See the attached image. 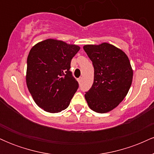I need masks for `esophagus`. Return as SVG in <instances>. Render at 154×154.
<instances>
[{
  "label": "esophagus",
  "mask_w": 154,
  "mask_h": 154,
  "mask_svg": "<svg viewBox=\"0 0 154 154\" xmlns=\"http://www.w3.org/2000/svg\"><path fill=\"white\" fill-rule=\"evenodd\" d=\"M77 80H78V82L79 83V84H80V83L82 82V77H79V78L77 79Z\"/></svg>",
  "instance_id": "obj_1"
}]
</instances>
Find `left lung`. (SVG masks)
<instances>
[{"instance_id": "1", "label": "left lung", "mask_w": 154, "mask_h": 154, "mask_svg": "<svg viewBox=\"0 0 154 154\" xmlns=\"http://www.w3.org/2000/svg\"><path fill=\"white\" fill-rule=\"evenodd\" d=\"M83 49L94 67L93 85L85 98L92 110L106 113L117 106L130 90L133 76L130 61L122 51L107 43L86 45Z\"/></svg>"}]
</instances>
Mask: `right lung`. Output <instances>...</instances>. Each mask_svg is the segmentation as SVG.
I'll list each match as a JSON object with an SVG mask.
<instances>
[{
    "label": "right lung",
    "instance_id": "add662e5",
    "mask_svg": "<svg viewBox=\"0 0 154 154\" xmlns=\"http://www.w3.org/2000/svg\"><path fill=\"white\" fill-rule=\"evenodd\" d=\"M76 45L48 39L32 48L26 61V82L39 107L50 113L66 109L79 88L70 71Z\"/></svg>",
    "mask_w": 154,
    "mask_h": 154
}]
</instances>
